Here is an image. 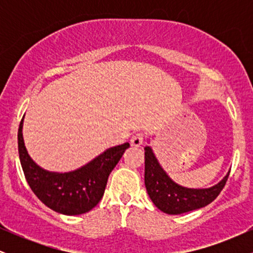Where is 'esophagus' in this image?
<instances>
[{
	"label": "esophagus",
	"mask_w": 253,
	"mask_h": 253,
	"mask_svg": "<svg viewBox=\"0 0 253 253\" xmlns=\"http://www.w3.org/2000/svg\"><path fill=\"white\" fill-rule=\"evenodd\" d=\"M144 143V134L143 133H136L132 136V139H130V145L132 146H135V147H139L141 146Z\"/></svg>",
	"instance_id": "1"
}]
</instances>
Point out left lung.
Returning a JSON list of instances; mask_svg holds the SVG:
<instances>
[{
    "mask_svg": "<svg viewBox=\"0 0 253 253\" xmlns=\"http://www.w3.org/2000/svg\"><path fill=\"white\" fill-rule=\"evenodd\" d=\"M145 187L158 210L171 215L187 213L210 205L221 193L229 171L217 184L206 189H191L177 184L165 172L150 146L145 147Z\"/></svg>",
    "mask_w": 253,
    "mask_h": 253,
    "instance_id": "obj_1",
    "label": "left lung"
}]
</instances>
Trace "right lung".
Listing matches in <instances>:
<instances>
[{"label": "right lung", "instance_id": "1", "mask_svg": "<svg viewBox=\"0 0 253 253\" xmlns=\"http://www.w3.org/2000/svg\"><path fill=\"white\" fill-rule=\"evenodd\" d=\"M24 118L17 132L19 157L32 191L43 205L64 215H80L91 211L102 199L109 173L129 144L109 147L88 164L70 172H52L40 168L28 155L22 135Z\"/></svg>", "mask_w": 253, "mask_h": 253}]
</instances>
